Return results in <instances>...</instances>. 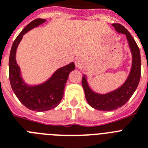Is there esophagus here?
I'll return each mask as SVG.
<instances>
[{
	"instance_id": "esophagus-1",
	"label": "esophagus",
	"mask_w": 148,
	"mask_h": 148,
	"mask_svg": "<svg viewBox=\"0 0 148 148\" xmlns=\"http://www.w3.org/2000/svg\"><path fill=\"white\" fill-rule=\"evenodd\" d=\"M75 66H76L77 68H82L83 66V60H82L81 59H77L75 61Z\"/></svg>"
}]
</instances>
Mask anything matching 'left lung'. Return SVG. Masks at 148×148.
I'll return each mask as SVG.
<instances>
[{"label": "left lung", "instance_id": "1", "mask_svg": "<svg viewBox=\"0 0 148 148\" xmlns=\"http://www.w3.org/2000/svg\"><path fill=\"white\" fill-rule=\"evenodd\" d=\"M112 25L117 32L124 34L126 36L132 55V64L130 73L123 85L119 88L104 95L94 92L88 84L86 75L82 76V83L88 103L95 109L102 111L114 110L125 104L137 88L141 78V54L135 39L121 24L113 23Z\"/></svg>", "mask_w": 148, "mask_h": 148}]
</instances>
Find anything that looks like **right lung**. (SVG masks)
Wrapping results in <instances>:
<instances>
[{
  "label": "right lung",
  "instance_id": "obj_1",
  "mask_svg": "<svg viewBox=\"0 0 148 148\" xmlns=\"http://www.w3.org/2000/svg\"><path fill=\"white\" fill-rule=\"evenodd\" d=\"M45 21L44 19H36L23 29L12 45L9 59V79L13 92L25 107L38 112L53 109L60 103L69 74L75 69V64L71 63L57 69L47 81L42 84L32 86L24 82L16 60L17 47L24 34Z\"/></svg>",
  "mask_w": 148,
  "mask_h": 148
}]
</instances>
